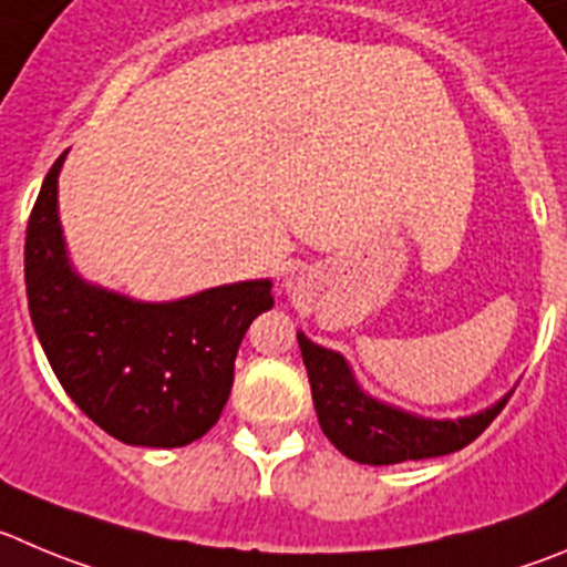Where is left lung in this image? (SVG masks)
<instances>
[{
    "mask_svg": "<svg viewBox=\"0 0 567 567\" xmlns=\"http://www.w3.org/2000/svg\"><path fill=\"white\" fill-rule=\"evenodd\" d=\"M299 349L313 391V405L324 436L358 464H400L409 458H436L467 447L504 411L509 396L464 420H422L389 409L358 389L347 361L338 352L308 341L299 332Z\"/></svg>",
    "mask_w": 567,
    "mask_h": 567,
    "instance_id": "1",
    "label": "left lung"
}]
</instances>
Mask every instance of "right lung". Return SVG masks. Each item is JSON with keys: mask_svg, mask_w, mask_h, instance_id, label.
<instances>
[{"mask_svg": "<svg viewBox=\"0 0 567 567\" xmlns=\"http://www.w3.org/2000/svg\"><path fill=\"white\" fill-rule=\"evenodd\" d=\"M55 158L30 212L24 285L52 372L109 436L184 447L204 436L235 383L248 324L274 308L271 282H237L182 301L145 305L86 285L66 262Z\"/></svg>", "mask_w": 567, "mask_h": 567, "instance_id": "obj_1", "label": "right lung"}]
</instances>
